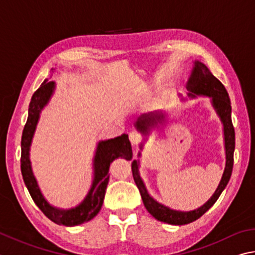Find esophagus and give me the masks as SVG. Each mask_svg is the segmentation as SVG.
<instances>
[{
  "label": "esophagus",
  "mask_w": 255,
  "mask_h": 255,
  "mask_svg": "<svg viewBox=\"0 0 255 255\" xmlns=\"http://www.w3.org/2000/svg\"><path fill=\"white\" fill-rule=\"evenodd\" d=\"M140 139H141V136L139 132L131 131L130 133H129V140H130L132 145H137V143L140 141Z\"/></svg>",
  "instance_id": "esophagus-1"
}]
</instances>
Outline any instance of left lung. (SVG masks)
I'll return each instance as SVG.
<instances>
[{
	"mask_svg": "<svg viewBox=\"0 0 255 255\" xmlns=\"http://www.w3.org/2000/svg\"><path fill=\"white\" fill-rule=\"evenodd\" d=\"M186 88L188 90L187 96L189 98L208 97V98L211 99L213 108H214L217 116H219L221 123L223 124L225 167L219 186H217L214 194L211 196L210 200H208L204 205L196 208V210L184 212L173 210V208H169L168 206H165L164 204H161V203L157 202L155 198L148 193L146 185L143 183L142 178L140 177L139 159L132 160V176L133 179H135L137 187L140 192L142 203L143 205H145L146 210L149 212V214L154 216L156 220L165 222V223L172 225H184L192 223V222L200 219L204 213H206L213 205H214V203L217 201V198L220 197L222 192L224 191V188L229 183L231 175H232L234 161L233 156L235 148V132L232 124V118H231L232 107H231V100L225 87L222 85V82L219 79H216V78L212 75L210 69H208L204 63L198 61V60H195L193 64L191 75H189L186 83ZM182 100H184V98H182ZM166 117H167V114L163 112V110H156L154 113L145 114L137 119L135 127L137 128V130H139L142 135L146 137L149 135L152 129H158L160 128V126H163L166 122ZM142 146L143 143L141 142L139 145L140 150H142ZM140 156L141 152L139 151L138 152V157Z\"/></svg>",
	"mask_w": 255,
	"mask_h": 255,
	"instance_id": "8db88e82",
	"label": "left lung"
}]
</instances>
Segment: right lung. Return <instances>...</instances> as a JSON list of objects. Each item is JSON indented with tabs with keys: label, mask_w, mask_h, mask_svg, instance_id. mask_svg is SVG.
<instances>
[{
	"label": "right lung",
	"mask_w": 255,
	"mask_h": 255,
	"mask_svg": "<svg viewBox=\"0 0 255 255\" xmlns=\"http://www.w3.org/2000/svg\"><path fill=\"white\" fill-rule=\"evenodd\" d=\"M55 69L53 68L51 69L52 72ZM55 87L57 85L54 81L45 79L32 96L29 105V115L22 133L21 172L32 200L48 219L59 225L77 226L89 222L98 214L103 206L106 189L109 182L108 172L110 164L118 157H125L130 160L132 158V149L126 133L112 139L99 140L92 159V169H94L92 183L85 198L77 206L71 208H59L51 205L41 192L38 180L32 170L30 149L40 119V114L52 98Z\"/></svg>",
	"instance_id": "1"
}]
</instances>
